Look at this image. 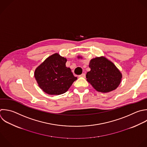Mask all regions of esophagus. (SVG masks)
<instances>
[{"label":"esophagus","instance_id":"1","mask_svg":"<svg viewBox=\"0 0 147 147\" xmlns=\"http://www.w3.org/2000/svg\"><path fill=\"white\" fill-rule=\"evenodd\" d=\"M79 77H82V78H85L86 77V74H82L80 75L79 76Z\"/></svg>","mask_w":147,"mask_h":147}]
</instances>
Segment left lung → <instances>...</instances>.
<instances>
[{"label":"left lung","instance_id":"obj_1","mask_svg":"<svg viewBox=\"0 0 147 147\" xmlns=\"http://www.w3.org/2000/svg\"><path fill=\"white\" fill-rule=\"evenodd\" d=\"M78 59L82 57L78 56ZM91 70L86 74L87 81L97 91L106 93L115 90L119 85L122 74L115 64L104 56L90 60Z\"/></svg>","mask_w":147,"mask_h":147}]
</instances>
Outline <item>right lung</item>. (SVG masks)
Wrapping results in <instances>:
<instances>
[{
    "instance_id": "add662e5",
    "label": "right lung",
    "mask_w": 147,
    "mask_h": 147,
    "mask_svg": "<svg viewBox=\"0 0 147 147\" xmlns=\"http://www.w3.org/2000/svg\"><path fill=\"white\" fill-rule=\"evenodd\" d=\"M67 59L56 53L47 58L34 71L40 88L49 95H60L67 92L77 79L70 68L65 65Z\"/></svg>"
}]
</instances>
